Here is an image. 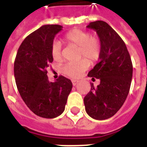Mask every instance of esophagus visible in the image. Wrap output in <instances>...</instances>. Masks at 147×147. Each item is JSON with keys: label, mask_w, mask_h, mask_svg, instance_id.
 Instances as JSON below:
<instances>
[{"label": "esophagus", "mask_w": 147, "mask_h": 147, "mask_svg": "<svg viewBox=\"0 0 147 147\" xmlns=\"http://www.w3.org/2000/svg\"><path fill=\"white\" fill-rule=\"evenodd\" d=\"M71 82H72V85L75 86H76L77 83L79 82V81H78V80H76V79H72V80H71Z\"/></svg>", "instance_id": "esophagus-1"}]
</instances>
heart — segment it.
<instances>
[{"label":"heart","mask_w":147,"mask_h":147,"mask_svg":"<svg viewBox=\"0 0 147 147\" xmlns=\"http://www.w3.org/2000/svg\"><path fill=\"white\" fill-rule=\"evenodd\" d=\"M63 40L68 46L77 47V58L86 57L90 62H96L100 57L101 43L96 36H90L87 31L81 29H72L64 36ZM52 58L58 61L61 59V45L59 41H55L51 46ZM86 59L79 60L77 62L65 64L61 68L65 76L71 78H78L90 66V62Z\"/></svg>","instance_id":"1"}]
</instances>
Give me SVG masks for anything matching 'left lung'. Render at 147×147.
<instances>
[{
	"mask_svg": "<svg viewBox=\"0 0 147 147\" xmlns=\"http://www.w3.org/2000/svg\"><path fill=\"white\" fill-rule=\"evenodd\" d=\"M87 28L95 30L101 43L100 61L88 76L100 79L97 87L84 97L86 111L91 118L105 120L118 112L129 94L132 77L131 57L120 36L104 21L90 22Z\"/></svg>",
	"mask_w": 147,
	"mask_h": 147,
	"instance_id": "obj_1",
	"label": "left lung"
}]
</instances>
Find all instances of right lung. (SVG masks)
I'll return each instance as SVG.
<instances>
[{
    "label": "right lung",
    "instance_id": "add662e5",
    "mask_svg": "<svg viewBox=\"0 0 147 147\" xmlns=\"http://www.w3.org/2000/svg\"><path fill=\"white\" fill-rule=\"evenodd\" d=\"M59 25H45L29 34L19 47L14 64L16 82L20 96L35 115L54 118L65 111L72 83L60 76L52 82L47 68L52 63L51 46Z\"/></svg>",
    "mask_w": 147,
    "mask_h": 147
}]
</instances>
